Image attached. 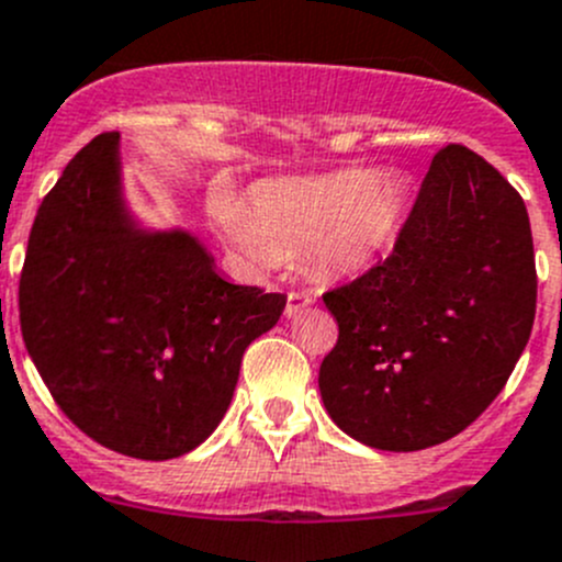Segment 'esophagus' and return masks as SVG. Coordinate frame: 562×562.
<instances>
[{"label":"esophagus","instance_id":"obj_1","mask_svg":"<svg viewBox=\"0 0 562 562\" xmlns=\"http://www.w3.org/2000/svg\"><path fill=\"white\" fill-rule=\"evenodd\" d=\"M307 304H313V296H310L307 291H291L288 293V304H285V315L288 318H293V315L302 313Z\"/></svg>","mask_w":562,"mask_h":562}]
</instances>
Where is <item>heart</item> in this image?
<instances>
[{"mask_svg": "<svg viewBox=\"0 0 562 562\" xmlns=\"http://www.w3.org/2000/svg\"><path fill=\"white\" fill-rule=\"evenodd\" d=\"M401 178L364 167L313 178H288L255 189L252 209L222 194L216 216L231 241L258 266L313 247L329 271L359 269L390 247L406 220Z\"/></svg>", "mask_w": 562, "mask_h": 562, "instance_id": "b5f03b06", "label": "heart"}]
</instances>
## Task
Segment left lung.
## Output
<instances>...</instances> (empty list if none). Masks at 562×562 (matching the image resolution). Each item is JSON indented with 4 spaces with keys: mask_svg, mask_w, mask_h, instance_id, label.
I'll list each match as a JSON object with an SVG mask.
<instances>
[{
    "mask_svg": "<svg viewBox=\"0 0 562 562\" xmlns=\"http://www.w3.org/2000/svg\"><path fill=\"white\" fill-rule=\"evenodd\" d=\"M521 194L464 145H445L392 252L324 291L337 342L318 386L337 426L392 453L472 426L514 373L536 321Z\"/></svg>",
    "mask_w": 562,
    "mask_h": 562,
    "instance_id": "1",
    "label": "left lung"
}]
</instances>
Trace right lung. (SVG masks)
<instances>
[{"mask_svg": "<svg viewBox=\"0 0 562 562\" xmlns=\"http://www.w3.org/2000/svg\"><path fill=\"white\" fill-rule=\"evenodd\" d=\"M282 310L285 293L222 280L187 233L131 227L114 131L43 198L19 280L21 337L54 403L143 461L178 459L220 426L244 351Z\"/></svg>", "mask_w": 562, "mask_h": 562, "instance_id": "right-lung-1", "label": "right lung"}]
</instances>
